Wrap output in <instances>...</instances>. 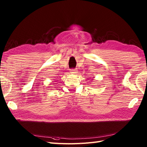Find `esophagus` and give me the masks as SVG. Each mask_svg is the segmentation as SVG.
<instances>
[{"label":"esophagus","instance_id":"1","mask_svg":"<svg viewBox=\"0 0 147 147\" xmlns=\"http://www.w3.org/2000/svg\"><path fill=\"white\" fill-rule=\"evenodd\" d=\"M70 72L71 74H75L77 73V71L75 69H72V70H70Z\"/></svg>","mask_w":147,"mask_h":147}]
</instances>
